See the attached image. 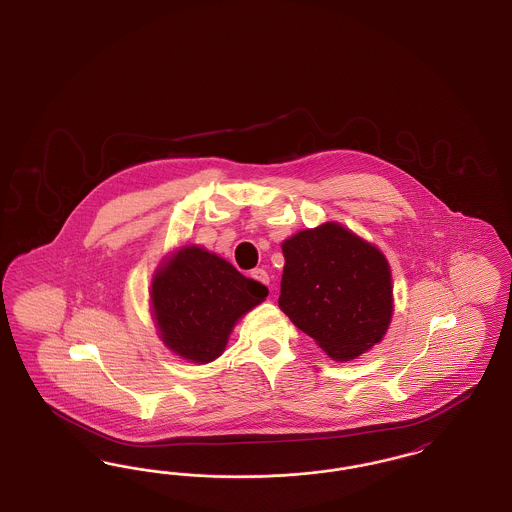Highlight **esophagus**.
I'll return each instance as SVG.
<instances>
[{"label":"esophagus","mask_w":512,"mask_h":512,"mask_svg":"<svg viewBox=\"0 0 512 512\" xmlns=\"http://www.w3.org/2000/svg\"><path fill=\"white\" fill-rule=\"evenodd\" d=\"M251 278L257 280V282H261V284H267V286L268 282H270L268 272L265 268H253V270H251Z\"/></svg>","instance_id":"34e87169"}]
</instances>
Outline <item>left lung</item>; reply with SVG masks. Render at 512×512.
Returning a JSON list of instances; mask_svg holds the SVG:
<instances>
[{"label": "left lung", "mask_w": 512, "mask_h": 512, "mask_svg": "<svg viewBox=\"0 0 512 512\" xmlns=\"http://www.w3.org/2000/svg\"><path fill=\"white\" fill-rule=\"evenodd\" d=\"M280 309L334 361H351L386 336L393 315L384 253L338 222L282 244Z\"/></svg>", "instance_id": "8db88e82"}]
</instances>
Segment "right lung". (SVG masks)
<instances>
[{
  "mask_svg": "<svg viewBox=\"0 0 512 512\" xmlns=\"http://www.w3.org/2000/svg\"><path fill=\"white\" fill-rule=\"evenodd\" d=\"M149 295L163 343L205 365L222 355L234 324L265 301L268 290L219 255L184 245L157 268Z\"/></svg>",
  "mask_w": 512,
  "mask_h": 512,
  "instance_id": "1",
  "label": "right lung"
}]
</instances>
